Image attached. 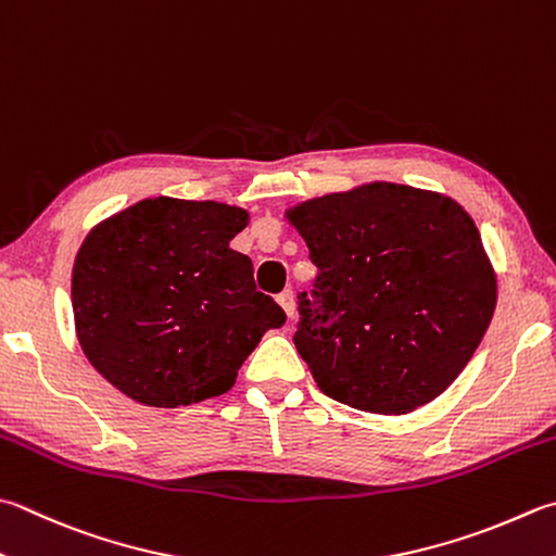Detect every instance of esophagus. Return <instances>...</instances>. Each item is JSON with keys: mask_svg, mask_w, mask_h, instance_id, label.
Masks as SVG:
<instances>
[{"mask_svg": "<svg viewBox=\"0 0 556 556\" xmlns=\"http://www.w3.org/2000/svg\"><path fill=\"white\" fill-rule=\"evenodd\" d=\"M278 305L282 307V312H286V317L292 321L295 319V292H292L290 288L288 290H282L280 295H278Z\"/></svg>", "mask_w": 556, "mask_h": 556, "instance_id": "obj_1", "label": "esophagus"}]
</instances>
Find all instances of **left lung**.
Instances as JSON below:
<instances>
[{"label": "left lung", "mask_w": 556, "mask_h": 556, "mask_svg": "<svg viewBox=\"0 0 556 556\" xmlns=\"http://www.w3.org/2000/svg\"><path fill=\"white\" fill-rule=\"evenodd\" d=\"M288 223L319 268L295 349L319 390L400 416L441 396L496 309V270L450 195L372 181L298 203Z\"/></svg>", "instance_id": "8db88e82"}]
</instances>
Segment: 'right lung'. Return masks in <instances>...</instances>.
Instances as JSON below:
<instances>
[{"label": "right lung", "mask_w": 556, "mask_h": 556, "mask_svg": "<svg viewBox=\"0 0 556 556\" xmlns=\"http://www.w3.org/2000/svg\"><path fill=\"white\" fill-rule=\"evenodd\" d=\"M244 207L144 198L84 237L72 312L84 355L115 390L176 408L225 394L268 329L286 324L229 242Z\"/></svg>", "instance_id": "obj_1"}]
</instances>
